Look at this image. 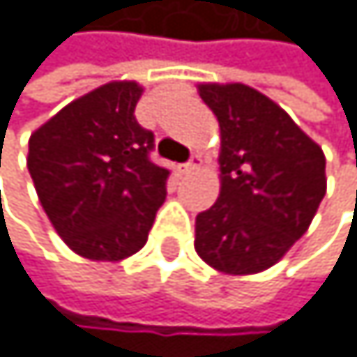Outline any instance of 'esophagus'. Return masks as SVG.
<instances>
[{"instance_id":"34e87169","label":"esophagus","mask_w":357,"mask_h":357,"mask_svg":"<svg viewBox=\"0 0 357 357\" xmlns=\"http://www.w3.org/2000/svg\"><path fill=\"white\" fill-rule=\"evenodd\" d=\"M199 166H202V155H199V153H193V155H191V160H188V162L184 164V171H186V173H191V171L199 169Z\"/></svg>"}]
</instances>
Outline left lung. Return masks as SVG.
<instances>
[{
	"label": "left lung",
	"mask_w": 357,
	"mask_h": 357,
	"mask_svg": "<svg viewBox=\"0 0 357 357\" xmlns=\"http://www.w3.org/2000/svg\"><path fill=\"white\" fill-rule=\"evenodd\" d=\"M220 122V197L195 218V251L229 275L273 266L326 193L324 153L273 100L244 84H199Z\"/></svg>",
	"instance_id": "8db88e82"
}]
</instances>
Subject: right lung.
Here are the masks:
<instances>
[{"label": "right lung", "instance_id": "add662e5", "mask_svg": "<svg viewBox=\"0 0 357 357\" xmlns=\"http://www.w3.org/2000/svg\"><path fill=\"white\" fill-rule=\"evenodd\" d=\"M137 82H111L64 106L28 139V171L48 220L89 260L119 262L149 240L169 169L135 119Z\"/></svg>", "mask_w": 357, "mask_h": 357}]
</instances>
